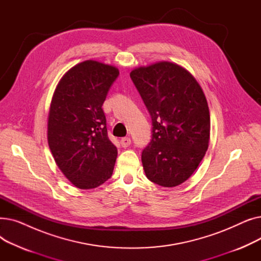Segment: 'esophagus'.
<instances>
[{
	"mask_svg": "<svg viewBox=\"0 0 261 261\" xmlns=\"http://www.w3.org/2000/svg\"><path fill=\"white\" fill-rule=\"evenodd\" d=\"M130 144H131V140H130L129 138H122V139L120 140V145H121L123 148H126V147L130 146Z\"/></svg>",
	"mask_w": 261,
	"mask_h": 261,
	"instance_id": "obj_1",
	"label": "esophagus"
}]
</instances>
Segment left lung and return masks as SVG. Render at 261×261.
I'll return each mask as SVG.
<instances>
[{"label":"left lung","mask_w":261,"mask_h":261,"mask_svg":"<svg viewBox=\"0 0 261 261\" xmlns=\"http://www.w3.org/2000/svg\"><path fill=\"white\" fill-rule=\"evenodd\" d=\"M130 77L152 118V139L142 153L148 180L174 187L198 168L210 144L205 94L183 66L159 61L135 67Z\"/></svg>","instance_id":"8db88e82"}]
</instances>
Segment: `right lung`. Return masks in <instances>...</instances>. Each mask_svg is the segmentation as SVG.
<instances>
[{"instance_id":"obj_1","label":"right lung","mask_w":261,"mask_h":261,"mask_svg":"<svg viewBox=\"0 0 261 261\" xmlns=\"http://www.w3.org/2000/svg\"><path fill=\"white\" fill-rule=\"evenodd\" d=\"M118 68L95 60L71 67L50 101L47 142L58 168L80 189H92L111 177L117 149L108 138L102 103Z\"/></svg>"}]
</instances>
